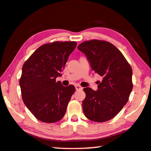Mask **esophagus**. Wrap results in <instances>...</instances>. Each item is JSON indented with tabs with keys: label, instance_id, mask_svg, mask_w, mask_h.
Segmentation results:
<instances>
[{
	"label": "esophagus",
	"instance_id": "obj_1",
	"mask_svg": "<svg viewBox=\"0 0 151 151\" xmlns=\"http://www.w3.org/2000/svg\"><path fill=\"white\" fill-rule=\"evenodd\" d=\"M75 88H76V90H82V88L81 87V86H79V85H76L75 86Z\"/></svg>",
	"mask_w": 151,
	"mask_h": 151
}]
</instances>
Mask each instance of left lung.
Instances as JSON below:
<instances>
[{
	"instance_id": "8db88e82",
	"label": "left lung",
	"mask_w": 151,
	"mask_h": 151,
	"mask_svg": "<svg viewBox=\"0 0 151 151\" xmlns=\"http://www.w3.org/2000/svg\"><path fill=\"white\" fill-rule=\"evenodd\" d=\"M78 49L85 54L91 69L102 78L97 91L84 88L85 116L95 122L110 120L129 101L133 88L132 68L120 50L107 41H84Z\"/></svg>"
}]
</instances>
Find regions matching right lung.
<instances>
[{"mask_svg":"<svg viewBox=\"0 0 151 151\" xmlns=\"http://www.w3.org/2000/svg\"><path fill=\"white\" fill-rule=\"evenodd\" d=\"M75 41H56L40 47L22 68L19 81L22 100L38 120L47 123L62 119L75 91V86L64 87L61 76L69 55L76 46Z\"/></svg>","mask_w":151,"mask_h":151,"instance_id":"1","label":"right lung"}]
</instances>
